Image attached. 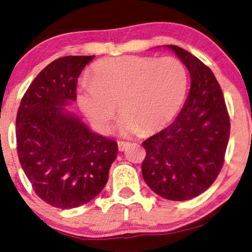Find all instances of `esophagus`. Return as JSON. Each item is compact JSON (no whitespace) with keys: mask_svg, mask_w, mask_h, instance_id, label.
<instances>
[{"mask_svg":"<svg viewBox=\"0 0 252 252\" xmlns=\"http://www.w3.org/2000/svg\"><path fill=\"white\" fill-rule=\"evenodd\" d=\"M117 146H119V151H121V152H122V151H124L126 149V147L129 146V143L128 142H122V140H119V142H117Z\"/></svg>","mask_w":252,"mask_h":252,"instance_id":"1","label":"esophagus"}]
</instances>
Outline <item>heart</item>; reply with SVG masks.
<instances>
[{"label":"heart","mask_w":252,"mask_h":252,"mask_svg":"<svg viewBox=\"0 0 252 252\" xmlns=\"http://www.w3.org/2000/svg\"><path fill=\"white\" fill-rule=\"evenodd\" d=\"M188 71L179 59L126 55L96 63L92 80L77 92V102L100 132H108L120 102L122 133L153 132L167 126L182 108Z\"/></svg>","instance_id":"heart-1"}]
</instances>
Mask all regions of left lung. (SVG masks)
<instances>
[{
  "instance_id": "obj_1",
  "label": "left lung",
  "mask_w": 252,
  "mask_h": 252,
  "mask_svg": "<svg viewBox=\"0 0 252 252\" xmlns=\"http://www.w3.org/2000/svg\"><path fill=\"white\" fill-rule=\"evenodd\" d=\"M191 77L189 95L175 121L145 142L142 174L151 190L169 200H188L209 189L223 166L230 121L209 66L181 47L168 45Z\"/></svg>"
}]
</instances>
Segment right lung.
<instances>
[{
    "label": "right lung",
    "mask_w": 252,
    "mask_h": 252,
    "mask_svg": "<svg viewBox=\"0 0 252 252\" xmlns=\"http://www.w3.org/2000/svg\"><path fill=\"white\" fill-rule=\"evenodd\" d=\"M94 56L49 63L23 96L16 119L17 154L33 190L49 205L68 210L101 192L117 143L92 132L65 109L76 101L77 80Z\"/></svg>",
    "instance_id": "1"
}]
</instances>
